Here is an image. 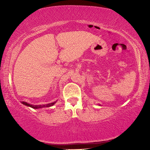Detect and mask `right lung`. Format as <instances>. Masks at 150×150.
Masks as SVG:
<instances>
[{"label": "right lung", "mask_w": 150, "mask_h": 150, "mask_svg": "<svg viewBox=\"0 0 150 150\" xmlns=\"http://www.w3.org/2000/svg\"><path fill=\"white\" fill-rule=\"evenodd\" d=\"M22 103L24 104V105L30 106V107H31L33 108H35L36 109V108H43V107H50V106H52V105H54V104L56 103V102H52V103H50V104H44V105H33V104H28L27 102H22Z\"/></svg>", "instance_id": "obj_1"}]
</instances>
